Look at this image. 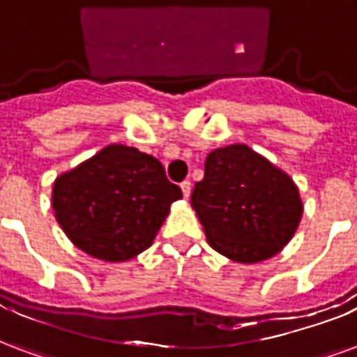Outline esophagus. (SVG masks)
Masks as SVG:
<instances>
[{"instance_id":"1","label":"esophagus","mask_w":357,"mask_h":357,"mask_svg":"<svg viewBox=\"0 0 357 357\" xmlns=\"http://www.w3.org/2000/svg\"><path fill=\"white\" fill-rule=\"evenodd\" d=\"M179 187H181V191H183V197L189 199V197H191V181H183Z\"/></svg>"}]
</instances>
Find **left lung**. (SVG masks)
<instances>
[{
	"mask_svg": "<svg viewBox=\"0 0 357 357\" xmlns=\"http://www.w3.org/2000/svg\"><path fill=\"white\" fill-rule=\"evenodd\" d=\"M208 244L227 259L253 265L293 238L303 199L293 178L245 144L213 149L191 195Z\"/></svg>",
	"mask_w": 357,
	"mask_h": 357,
	"instance_id": "8db88e82",
	"label": "left lung"
}]
</instances>
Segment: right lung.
I'll return each mask as SVG.
<instances>
[{"mask_svg": "<svg viewBox=\"0 0 357 357\" xmlns=\"http://www.w3.org/2000/svg\"><path fill=\"white\" fill-rule=\"evenodd\" d=\"M181 189L157 158L109 144L52 183V210L71 244L94 259L138 257L157 236Z\"/></svg>", "mask_w": 357, "mask_h": 357, "instance_id": "obj_1", "label": "right lung"}]
</instances>
